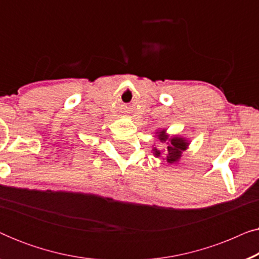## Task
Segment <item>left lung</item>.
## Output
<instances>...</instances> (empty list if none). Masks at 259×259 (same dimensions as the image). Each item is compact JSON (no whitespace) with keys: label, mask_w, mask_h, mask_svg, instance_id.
<instances>
[{"label":"left lung","mask_w":259,"mask_h":259,"mask_svg":"<svg viewBox=\"0 0 259 259\" xmlns=\"http://www.w3.org/2000/svg\"><path fill=\"white\" fill-rule=\"evenodd\" d=\"M158 138L161 143H166V141H167V147H166L165 150V154H166V160H167V162H169V164H172V162H176L178 160V159L182 157L183 151H185L187 148L186 140H184L183 138H177V137L169 139L168 136H166L165 134V131L159 132ZM154 155L155 157H160L161 152L157 150V148H154Z\"/></svg>","instance_id":"8db88e82"}]
</instances>
